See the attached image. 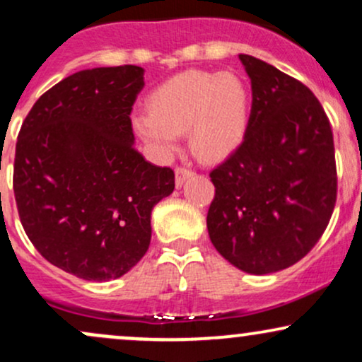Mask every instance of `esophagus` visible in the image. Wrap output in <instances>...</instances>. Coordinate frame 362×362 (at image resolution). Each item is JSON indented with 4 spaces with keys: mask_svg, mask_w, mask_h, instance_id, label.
Here are the masks:
<instances>
[{
    "mask_svg": "<svg viewBox=\"0 0 362 362\" xmlns=\"http://www.w3.org/2000/svg\"><path fill=\"white\" fill-rule=\"evenodd\" d=\"M194 175V172L190 168H185V167H177L175 168V185L177 187H182L185 184V180H189L190 177Z\"/></svg>",
    "mask_w": 362,
    "mask_h": 362,
    "instance_id": "esophagus-1",
    "label": "esophagus"
}]
</instances>
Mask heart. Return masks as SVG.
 <instances>
[{"instance_id":"b5f03b06","label":"heart","mask_w":362,"mask_h":362,"mask_svg":"<svg viewBox=\"0 0 362 362\" xmlns=\"http://www.w3.org/2000/svg\"><path fill=\"white\" fill-rule=\"evenodd\" d=\"M149 114L132 119L136 132L161 156L189 132L194 155L226 160L242 146L250 122V90L236 73L190 69L161 83L148 98Z\"/></svg>"}]
</instances>
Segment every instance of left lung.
Wrapping results in <instances>:
<instances>
[{"mask_svg":"<svg viewBox=\"0 0 362 362\" xmlns=\"http://www.w3.org/2000/svg\"><path fill=\"white\" fill-rule=\"evenodd\" d=\"M252 81L242 146L209 173L207 211L214 248L240 271L288 269L317 245L337 199L334 136L308 86L240 54Z\"/></svg>","mask_w":362,"mask_h":362,"instance_id":"8db88e82","label":"left lung"}]
</instances>
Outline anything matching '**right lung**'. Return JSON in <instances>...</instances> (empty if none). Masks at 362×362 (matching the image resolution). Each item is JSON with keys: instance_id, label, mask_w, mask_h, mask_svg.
<instances>
[{"instance_id": "obj_1", "label": "right lung", "mask_w": 362, "mask_h": 362, "mask_svg": "<svg viewBox=\"0 0 362 362\" xmlns=\"http://www.w3.org/2000/svg\"><path fill=\"white\" fill-rule=\"evenodd\" d=\"M139 66L83 69L39 98L16 139L20 221L45 260L85 281L117 279L151 242V211L175 173L134 148Z\"/></svg>"}]
</instances>
